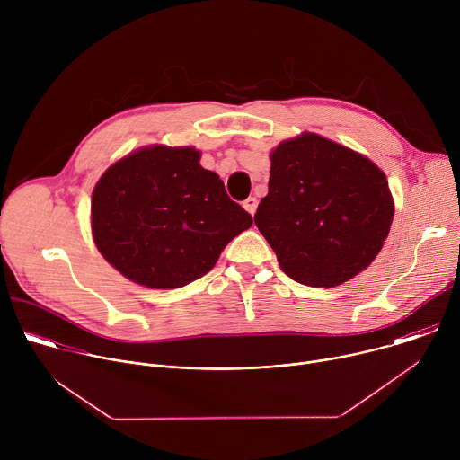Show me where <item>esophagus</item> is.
I'll use <instances>...</instances> for the list:
<instances>
[{
  "instance_id": "34e87169",
  "label": "esophagus",
  "mask_w": 460,
  "mask_h": 460,
  "mask_svg": "<svg viewBox=\"0 0 460 460\" xmlns=\"http://www.w3.org/2000/svg\"><path fill=\"white\" fill-rule=\"evenodd\" d=\"M256 208H258V200L254 199V196H249V199L243 202V209H245L249 215H254V213H256Z\"/></svg>"
}]
</instances>
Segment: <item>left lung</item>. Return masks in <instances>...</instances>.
I'll return each mask as SVG.
<instances>
[{"mask_svg":"<svg viewBox=\"0 0 460 460\" xmlns=\"http://www.w3.org/2000/svg\"><path fill=\"white\" fill-rule=\"evenodd\" d=\"M393 213L385 174L369 158L304 133L271 153L270 192L254 224L288 277L335 288L375 260Z\"/></svg>","mask_w":460,"mask_h":460,"instance_id":"1","label":"left lung"}]
</instances>
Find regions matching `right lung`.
Masks as SVG:
<instances>
[{
    "label": "right lung",
    "instance_id": "right-lung-1",
    "mask_svg": "<svg viewBox=\"0 0 460 460\" xmlns=\"http://www.w3.org/2000/svg\"><path fill=\"white\" fill-rule=\"evenodd\" d=\"M251 224L194 147L138 149L112 164L93 190L98 251L146 288L176 289L199 280Z\"/></svg>",
    "mask_w": 460,
    "mask_h": 460
}]
</instances>
